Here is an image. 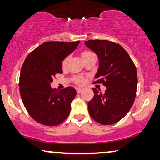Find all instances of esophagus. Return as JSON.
<instances>
[{"instance_id": "obj_1", "label": "esophagus", "mask_w": 160, "mask_h": 160, "mask_svg": "<svg viewBox=\"0 0 160 160\" xmlns=\"http://www.w3.org/2000/svg\"><path fill=\"white\" fill-rule=\"evenodd\" d=\"M82 90H83V89H82V88H77V92L78 93L81 92Z\"/></svg>"}]
</instances>
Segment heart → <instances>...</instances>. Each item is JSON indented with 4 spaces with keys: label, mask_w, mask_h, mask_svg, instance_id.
Wrapping results in <instances>:
<instances>
[{
    "label": "heart",
    "mask_w": 160,
    "mask_h": 160,
    "mask_svg": "<svg viewBox=\"0 0 160 160\" xmlns=\"http://www.w3.org/2000/svg\"><path fill=\"white\" fill-rule=\"evenodd\" d=\"M92 55H94L92 52H91L90 51H82V52L80 53V56H81L82 59L84 60L85 58H87V57L92 56ZM68 58H65V59L62 61V67L65 68L66 65H67V63H68ZM72 80L74 81L75 83L78 84V85H82V84H84V82L86 81V79L85 78H83V77L82 76H75L74 78H72Z\"/></svg>",
    "instance_id": "obj_1"
}]
</instances>
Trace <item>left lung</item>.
<instances>
[{"label":"left lung","mask_w":160,"mask_h":160,"mask_svg":"<svg viewBox=\"0 0 160 160\" xmlns=\"http://www.w3.org/2000/svg\"><path fill=\"white\" fill-rule=\"evenodd\" d=\"M85 45L96 53L99 67L94 83L107 87L104 94L95 88L94 97L88 103L89 114L102 125L118 122L131 109L136 95L137 71L123 47L106 40H89Z\"/></svg>","instance_id":"left-lung-1"}]
</instances>
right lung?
<instances>
[{"label": "right lung", "instance_id": "obj_1", "mask_svg": "<svg viewBox=\"0 0 160 160\" xmlns=\"http://www.w3.org/2000/svg\"><path fill=\"white\" fill-rule=\"evenodd\" d=\"M80 42H45L24 62L19 77L20 95L25 109L40 124L57 126L68 117L76 89L68 86L58 91L50 83L56 74H62V62Z\"/></svg>", "mask_w": 160, "mask_h": 160}]
</instances>
